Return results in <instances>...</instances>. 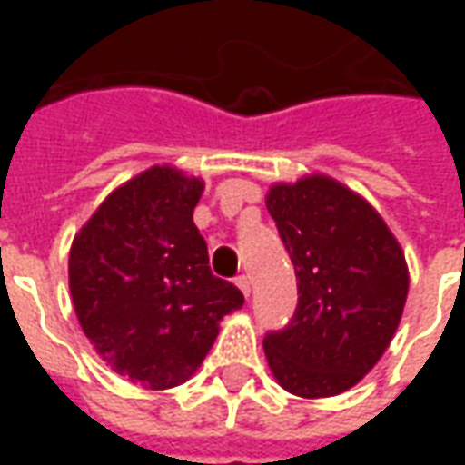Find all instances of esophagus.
<instances>
[{
	"label": "esophagus",
	"instance_id": "1",
	"mask_svg": "<svg viewBox=\"0 0 465 465\" xmlns=\"http://www.w3.org/2000/svg\"><path fill=\"white\" fill-rule=\"evenodd\" d=\"M236 286L242 289V293L246 299L252 296V282H249V276H239V279H236Z\"/></svg>",
	"mask_w": 465,
	"mask_h": 465
}]
</instances>
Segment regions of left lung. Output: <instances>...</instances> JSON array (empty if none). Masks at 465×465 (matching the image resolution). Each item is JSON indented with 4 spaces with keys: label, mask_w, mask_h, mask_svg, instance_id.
<instances>
[{
    "label": "left lung",
    "mask_w": 465,
    "mask_h": 465,
    "mask_svg": "<svg viewBox=\"0 0 465 465\" xmlns=\"http://www.w3.org/2000/svg\"><path fill=\"white\" fill-rule=\"evenodd\" d=\"M266 209L299 279V306L263 351L279 386L329 399L369 373L399 329L409 266L363 196L326 173L273 183Z\"/></svg>",
    "instance_id": "obj_1"
}]
</instances>
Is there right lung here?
<instances>
[{"mask_svg":"<svg viewBox=\"0 0 465 465\" xmlns=\"http://www.w3.org/2000/svg\"><path fill=\"white\" fill-rule=\"evenodd\" d=\"M203 182L156 163L116 186L69 249L76 319L112 371L143 389H173L193 376L243 306L233 283L209 269L193 223Z\"/></svg>","mask_w":465,"mask_h":465,"instance_id":"add662e5","label":"right lung"}]
</instances>
